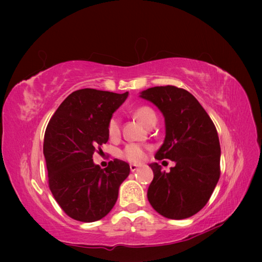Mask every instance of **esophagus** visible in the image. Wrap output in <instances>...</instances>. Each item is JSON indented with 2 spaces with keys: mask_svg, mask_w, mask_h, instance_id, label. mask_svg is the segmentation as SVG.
<instances>
[{
  "mask_svg": "<svg viewBox=\"0 0 262 262\" xmlns=\"http://www.w3.org/2000/svg\"><path fill=\"white\" fill-rule=\"evenodd\" d=\"M129 168H130V171H132V172H134V171H136V170L138 169V165H136V164H130Z\"/></svg>",
  "mask_w": 262,
  "mask_h": 262,
  "instance_id": "esophagus-1",
  "label": "esophagus"
}]
</instances>
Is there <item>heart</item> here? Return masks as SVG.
<instances>
[{
  "label": "heart",
  "mask_w": 262,
  "mask_h": 262,
  "mask_svg": "<svg viewBox=\"0 0 262 262\" xmlns=\"http://www.w3.org/2000/svg\"><path fill=\"white\" fill-rule=\"evenodd\" d=\"M136 118L140 120L144 126L149 127L154 122H157V115H155L154 111L146 107V105H143V107L137 108L134 113ZM107 133L110 140H116L120 135V120L117 116L111 117L108 121L107 125ZM147 149L146 146L138 145V144H128V145L120 151L119 157L125 159L129 162L136 163L141 162L145 158V151Z\"/></svg>",
  "instance_id": "1"
}]
</instances>
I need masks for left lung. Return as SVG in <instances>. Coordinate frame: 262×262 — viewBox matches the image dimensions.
<instances>
[{"label": "left lung", "mask_w": 262, "mask_h": 262, "mask_svg": "<svg viewBox=\"0 0 262 262\" xmlns=\"http://www.w3.org/2000/svg\"><path fill=\"white\" fill-rule=\"evenodd\" d=\"M165 120V138L155 159H169L170 172L152 163L154 178L147 199L166 219H188L207 204L221 176V146L216 127L190 92L173 85L154 86L141 92Z\"/></svg>", "instance_id": "8db88e82"}]
</instances>
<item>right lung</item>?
Here are the masks:
<instances>
[{
  "mask_svg": "<svg viewBox=\"0 0 262 262\" xmlns=\"http://www.w3.org/2000/svg\"><path fill=\"white\" fill-rule=\"evenodd\" d=\"M128 97L96 89L72 92L49 120L43 140L48 185L71 219L91 223L113 209L129 164L115 159L105 169L93 154L109 140L107 125Z\"/></svg>",
  "mask_w": 262,
  "mask_h": 262,
  "instance_id": "obj_1",
  "label": "right lung"
}]
</instances>
